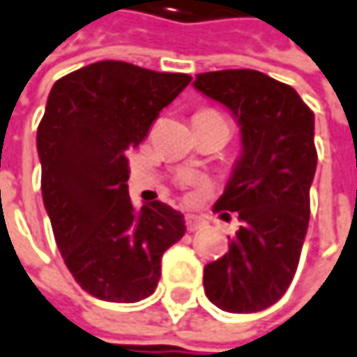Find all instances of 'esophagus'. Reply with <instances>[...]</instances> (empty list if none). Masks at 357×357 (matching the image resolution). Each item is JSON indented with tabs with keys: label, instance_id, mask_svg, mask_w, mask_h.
<instances>
[{
	"label": "esophagus",
	"instance_id": "1",
	"mask_svg": "<svg viewBox=\"0 0 357 357\" xmlns=\"http://www.w3.org/2000/svg\"><path fill=\"white\" fill-rule=\"evenodd\" d=\"M185 227H188L190 233L197 231V229L202 227V219H197V217H193V215H188L185 217Z\"/></svg>",
	"mask_w": 357,
	"mask_h": 357
}]
</instances>
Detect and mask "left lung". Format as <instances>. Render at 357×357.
Returning <instances> with one entry per match:
<instances>
[{"mask_svg":"<svg viewBox=\"0 0 357 357\" xmlns=\"http://www.w3.org/2000/svg\"><path fill=\"white\" fill-rule=\"evenodd\" d=\"M193 86L241 126L239 160L213 205L237 211L241 227L229 252L205 264L203 289L225 312H259L287 292L298 266L318 162L314 112L292 86L251 68L202 73Z\"/></svg>","mask_w":357,"mask_h":357,"instance_id":"1","label":"left lung"}]
</instances>
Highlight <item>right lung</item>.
Listing matches in <instances>:
<instances>
[{"label": "right lung", "instance_id": "right-lung-1", "mask_svg": "<svg viewBox=\"0 0 357 357\" xmlns=\"http://www.w3.org/2000/svg\"><path fill=\"white\" fill-rule=\"evenodd\" d=\"M190 80L98 61L59 79L49 93L37 128L43 203L67 268L94 298H148L162 255L185 233L183 215L166 203L132 205L126 152Z\"/></svg>", "mask_w": 357, "mask_h": 357}]
</instances>
